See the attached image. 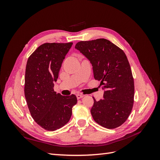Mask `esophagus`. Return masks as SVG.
<instances>
[{
	"label": "esophagus",
	"mask_w": 160,
	"mask_h": 160,
	"mask_svg": "<svg viewBox=\"0 0 160 160\" xmlns=\"http://www.w3.org/2000/svg\"><path fill=\"white\" fill-rule=\"evenodd\" d=\"M76 96H77V99H81V98H83V95L77 94V95H76Z\"/></svg>",
	"instance_id": "obj_1"
}]
</instances>
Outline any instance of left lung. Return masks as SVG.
Here are the masks:
<instances>
[{
	"label": "left lung",
	"instance_id": "8db88e82",
	"mask_svg": "<svg viewBox=\"0 0 160 160\" xmlns=\"http://www.w3.org/2000/svg\"><path fill=\"white\" fill-rule=\"evenodd\" d=\"M75 48L90 61L95 79L105 89L103 99L93 98L92 117L105 128L120 126L130 115L134 99L133 78L125 52L105 38L80 41Z\"/></svg>",
	"mask_w": 160,
	"mask_h": 160
}]
</instances>
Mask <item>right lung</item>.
<instances>
[{"label":"right lung","instance_id":"add662e5","mask_svg":"<svg viewBox=\"0 0 160 160\" xmlns=\"http://www.w3.org/2000/svg\"><path fill=\"white\" fill-rule=\"evenodd\" d=\"M72 42L44 43L28 57L25 77V96L35 122L47 131H55L69 122L75 95L62 96L54 91V83Z\"/></svg>","mask_w":160,"mask_h":160}]
</instances>
